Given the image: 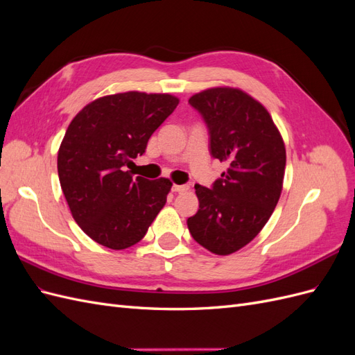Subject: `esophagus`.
I'll return each instance as SVG.
<instances>
[{
    "label": "esophagus",
    "mask_w": 355,
    "mask_h": 355,
    "mask_svg": "<svg viewBox=\"0 0 355 355\" xmlns=\"http://www.w3.org/2000/svg\"><path fill=\"white\" fill-rule=\"evenodd\" d=\"M189 189V185H173L171 191L176 192V194H182V192H187Z\"/></svg>",
    "instance_id": "obj_1"
}]
</instances>
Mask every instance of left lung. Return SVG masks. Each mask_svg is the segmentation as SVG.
Masks as SVG:
<instances>
[{
	"mask_svg": "<svg viewBox=\"0 0 355 355\" xmlns=\"http://www.w3.org/2000/svg\"><path fill=\"white\" fill-rule=\"evenodd\" d=\"M189 105L206 121L210 154L227 171L211 188L196 185L198 211L188 230L198 244L227 256L262 231L282 196L286 148L265 106L234 87H213L191 96Z\"/></svg>",
	"mask_w": 355,
	"mask_h": 355,
	"instance_id": "obj_1",
	"label": "left lung"
}]
</instances>
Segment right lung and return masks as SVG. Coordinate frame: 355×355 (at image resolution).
I'll use <instances>...</instances> for the list:
<instances>
[{
  "label": "right lung",
  "mask_w": 355,
  "mask_h": 355,
  "mask_svg": "<svg viewBox=\"0 0 355 355\" xmlns=\"http://www.w3.org/2000/svg\"><path fill=\"white\" fill-rule=\"evenodd\" d=\"M178 103L167 93L110 94L85 105L68 125L58 153L60 187L72 218L96 243L127 249L164 207L171 182L133 179L124 166L145 153Z\"/></svg>",
  "instance_id": "obj_1"
}]
</instances>
